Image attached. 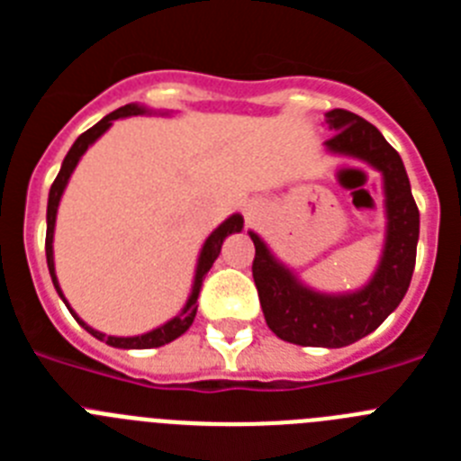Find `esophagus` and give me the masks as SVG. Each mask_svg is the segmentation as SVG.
I'll list each match as a JSON object with an SVG mask.
<instances>
[{
  "label": "esophagus",
  "instance_id": "34e87169",
  "mask_svg": "<svg viewBox=\"0 0 461 461\" xmlns=\"http://www.w3.org/2000/svg\"><path fill=\"white\" fill-rule=\"evenodd\" d=\"M247 217H249V219H251V217H254V214H251V212H247Z\"/></svg>",
  "mask_w": 461,
  "mask_h": 461
}]
</instances>
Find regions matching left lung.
<instances>
[{
    "mask_svg": "<svg viewBox=\"0 0 461 461\" xmlns=\"http://www.w3.org/2000/svg\"><path fill=\"white\" fill-rule=\"evenodd\" d=\"M325 124L335 131V136L325 140L330 152L362 158L383 175L388 230L381 263L365 288L328 295L297 281V276L272 256L267 244L256 233H249L256 247L251 272L267 328L279 339L297 346L341 348L374 332L409 291L420 233V212L411 194L402 157L376 126L341 108L325 113Z\"/></svg>",
    "mask_w": 461,
    "mask_h": 461,
    "instance_id": "left-lung-1",
    "label": "left lung"
}]
</instances>
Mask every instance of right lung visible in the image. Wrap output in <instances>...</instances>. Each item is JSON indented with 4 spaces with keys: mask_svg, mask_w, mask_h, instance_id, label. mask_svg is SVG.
Returning a JSON list of instances; mask_svg holds the SVG:
<instances>
[{
    "mask_svg": "<svg viewBox=\"0 0 461 461\" xmlns=\"http://www.w3.org/2000/svg\"><path fill=\"white\" fill-rule=\"evenodd\" d=\"M145 113H149L145 105H138V104H129V105H122V108H117L115 113H110V115H105L104 120L99 122V124H94L92 129H87V131L83 133V136H78V140L73 142V148L68 149V154L64 157L62 161V168H59V173H57L55 182H52L50 186V195H48V230H46V258H48V270H50V276H52V284H55L57 293H59V297L64 300V304L68 307L67 297H64L62 288H59V281H57V275H55V258H52V238H55V219H57V207H59V201H62V194L64 189H67L68 185V177H71V173L76 170V166H78L80 157H83L85 152H87V148L92 145L96 138L104 136L105 131H108L110 126H113V122L120 120V117H131V115H145ZM244 226V219L240 217V214H233V217H228L226 221L221 223V226L214 230V233L210 235V238L205 240V244H203L201 249V256H198V266H195V276H194V286H191V295L189 300H186L185 309H182L177 316H173V319L168 321V323L158 325V328L149 330V332H145V335H138V337H113V335H104V332H99V330L89 328L87 323H85L83 319H78V313L73 312L71 307H68V312L73 313V319L78 321L80 325H83L85 330H87L89 335L96 337V339L105 341L108 346H115V348H157V346H164V344H170L173 339H177V337H182L186 332V330L191 328V323H194L195 319V309H198V304H195V300H198V293H201V286H203V279H205V275L210 272L212 263L217 260L219 251H221V244L223 240L228 238L230 233H240Z\"/></svg>",
    "mask_w": 461,
    "mask_h": 461,
    "instance_id": "1",
    "label": "right lung"
}]
</instances>
